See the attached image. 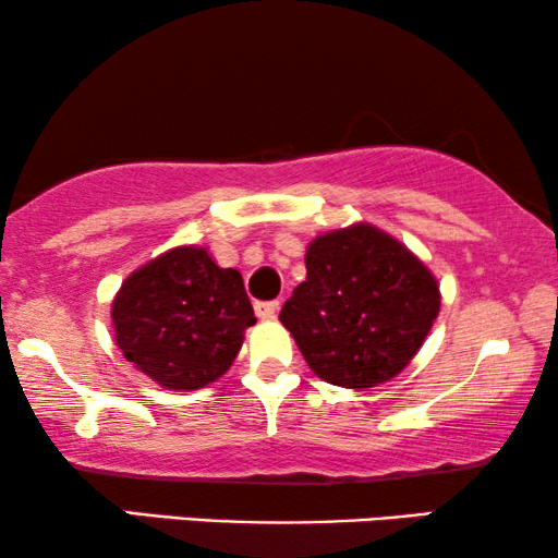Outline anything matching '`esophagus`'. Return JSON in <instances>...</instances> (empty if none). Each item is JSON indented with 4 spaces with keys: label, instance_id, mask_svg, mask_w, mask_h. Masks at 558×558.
I'll list each match as a JSON object with an SVG mask.
<instances>
[{
    "label": "esophagus",
    "instance_id": "esophagus-1",
    "mask_svg": "<svg viewBox=\"0 0 558 558\" xmlns=\"http://www.w3.org/2000/svg\"><path fill=\"white\" fill-rule=\"evenodd\" d=\"M254 310H256V317L274 319V317H277V312H279V302H256Z\"/></svg>",
    "mask_w": 558,
    "mask_h": 558
}]
</instances>
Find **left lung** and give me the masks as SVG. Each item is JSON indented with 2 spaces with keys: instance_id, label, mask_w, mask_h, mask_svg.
<instances>
[{
  "instance_id": "8db88e82",
  "label": "left lung",
  "mask_w": 558,
  "mask_h": 558,
  "mask_svg": "<svg viewBox=\"0 0 558 558\" xmlns=\"http://www.w3.org/2000/svg\"><path fill=\"white\" fill-rule=\"evenodd\" d=\"M304 264L307 279L279 319L310 368L345 388H373L407 368L439 315L432 271L368 223L317 235Z\"/></svg>"
}]
</instances>
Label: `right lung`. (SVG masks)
Here are the masks:
<instances>
[{"label": "right lung", "mask_w": 558, "mask_h": 558, "mask_svg": "<svg viewBox=\"0 0 558 558\" xmlns=\"http://www.w3.org/2000/svg\"><path fill=\"white\" fill-rule=\"evenodd\" d=\"M121 353L159 386L195 391L218 380L256 323L243 279L205 248L180 246L136 269L111 304Z\"/></svg>", "instance_id": "obj_1"}]
</instances>
